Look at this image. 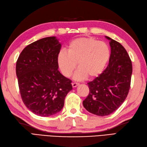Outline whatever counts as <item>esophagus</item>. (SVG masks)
Masks as SVG:
<instances>
[{
  "label": "esophagus",
  "mask_w": 147,
  "mask_h": 147,
  "mask_svg": "<svg viewBox=\"0 0 147 147\" xmlns=\"http://www.w3.org/2000/svg\"><path fill=\"white\" fill-rule=\"evenodd\" d=\"M78 85H79V84H78V83H72L73 88H76L78 86Z\"/></svg>",
  "instance_id": "1"
}]
</instances>
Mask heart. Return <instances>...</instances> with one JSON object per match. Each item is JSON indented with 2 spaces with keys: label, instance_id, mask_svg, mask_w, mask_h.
<instances>
[{
  "label": "heart",
  "instance_id": "b5f03b06",
  "mask_svg": "<svg viewBox=\"0 0 147 147\" xmlns=\"http://www.w3.org/2000/svg\"><path fill=\"white\" fill-rule=\"evenodd\" d=\"M110 57V50L103 41L90 37H80L71 41L67 53L62 51L57 56V64L61 73L69 77L76 69L74 80L81 81L88 77L90 79L100 75Z\"/></svg>",
  "mask_w": 147,
  "mask_h": 147
}]
</instances>
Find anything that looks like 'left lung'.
I'll return each instance as SVG.
<instances>
[{"instance_id": "1", "label": "left lung", "mask_w": 147, "mask_h": 147, "mask_svg": "<svg viewBox=\"0 0 147 147\" xmlns=\"http://www.w3.org/2000/svg\"><path fill=\"white\" fill-rule=\"evenodd\" d=\"M110 40L111 54L109 64L100 75L88 83L90 93L83 107L91 113L107 116L115 111L128 94L132 74V64L128 53L120 43Z\"/></svg>"}]
</instances>
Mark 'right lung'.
<instances>
[{"mask_svg":"<svg viewBox=\"0 0 147 147\" xmlns=\"http://www.w3.org/2000/svg\"><path fill=\"white\" fill-rule=\"evenodd\" d=\"M61 44L56 37L40 39L26 46L16 63V75L26 107L40 117H49L64 107L71 81L58 70Z\"/></svg>","mask_w":147,"mask_h":147,"instance_id":"add662e5","label":"right lung"}]
</instances>
